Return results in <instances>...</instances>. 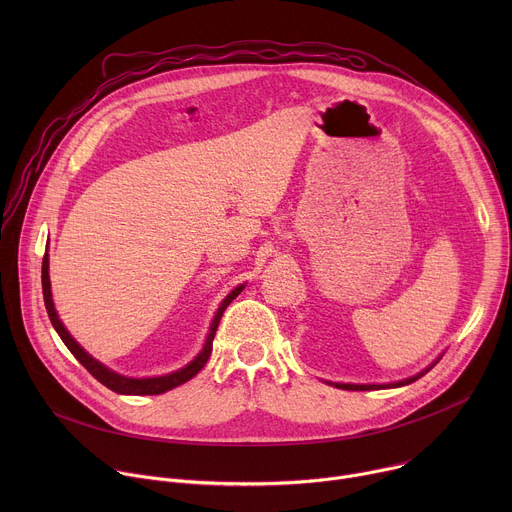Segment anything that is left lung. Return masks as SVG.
<instances>
[{
  "instance_id": "1",
  "label": "left lung",
  "mask_w": 512,
  "mask_h": 512,
  "mask_svg": "<svg viewBox=\"0 0 512 512\" xmlns=\"http://www.w3.org/2000/svg\"><path fill=\"white\" fill-rule=\"evenodd\" d=\"M440 358H442V354L437 356L429 367H425L421 373H417V375H413V377H409V379H403V381H397V383H387V385H352V383H332V381H326L328 385H334L336 389H344V391H375V389H395V387H405V385H411L413 381H417V379H421L425 373H429L437 362H440Z\"/></svg>"
}]
</instances>
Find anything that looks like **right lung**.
Returning <instances> with one entry per match:
<instances>
[{
	"label": "right lung",
	"instance_id": "obj_1",
	"mask_svg": "<svg viewBox=\"0 0 512 512\" xmlns=\"http://www.w3.org/2000/svg\"><path fill=\"white\" fill-rule=\"evenodd\" d=\"M48 267H50V261H48V253L44 255L42 259V294H44V306H46V312H48V318L54 326V330L58 332L60 340L66 344V348L75 354V358L83 364V367L99 381L103 383L107 389L119 393V395H162L178 385H184L186 381H190L192 377H196L200 373V369L206 364L210 352H212V340H214V334H216V328H218V322H221L227 306L241 294V291L245 289V283L237 285L231 294L221 302V306H218L212 322H210V328H208V334H206V340L202 344V350L188 362L184 364L182 369L174 371V373H168V375H160V377H141V379H135V377H125V375H119L115 371H111L109 367H105L103 362H99L97 358H93L75 338L70 336V332L64 328V324L60 322L58 314H56V308H54V302H52V289H50V273H48Z\"/></svg>",
	"mask_w": 512,
	"mask_h": 512
}]
</instances>
